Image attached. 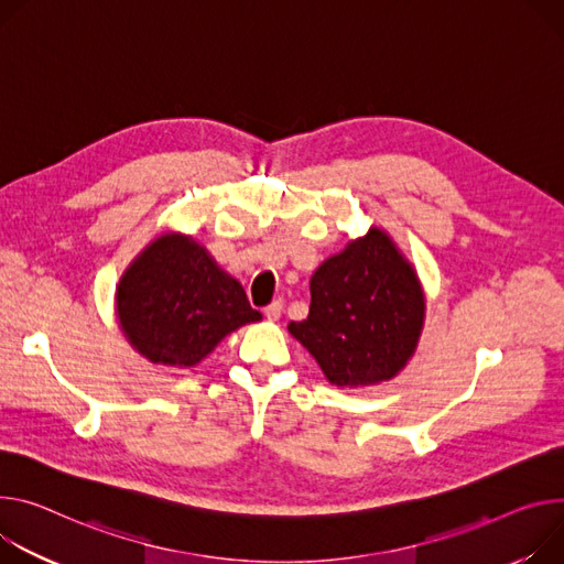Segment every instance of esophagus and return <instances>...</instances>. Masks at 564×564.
I'll return each instance as SVG.
<instances>
[{"instance_id":"34e87169","label":"esophagus","mask_w":564,"mask_h":564,"mask_svg":"<svg viewBox=\"0 0 564 564\" xmlns=\"http://www.w3.org/2000/svg\"><path fill=\"white\" fill-rule=\"evenodd\" d=\"M263 313H265V317L270 322H276L281 317V313H283V301H272L270 305H265Z\"/></svg>"}]
</instances>
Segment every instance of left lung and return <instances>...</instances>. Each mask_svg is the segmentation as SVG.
<instances>
[{
	"label": "left lung",
	"instance_id": "8db88e82",
	"mask_svg": "<svg viewBox=\"0 0 564 564\" xmlns=\"http://www.w3.org/2000/svg\"><path fill=\"white\" fill-rule=\"evenodd\" d=\"M425 301L412 265L371 229L311 279V313L288 330L337 387L391 380L412 357Z\"/></svg>",
	"mask_w": 564,
	"mask_h": 564
}]
</instances>
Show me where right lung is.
I'll use <instances>...</instances> for the list:
<instances>
[{
	"instance_id": "add662e5",
	"label": "right lung",
	"mask_w": 564,
	"mask_h": 564,
	"mask_svg": "<svg viewBox=\"0 0 564 564\" xmlns=\"http://www.w3.org/2000/svg\"><path fill=\"white\" fill-rule=\"evenodd\" d=\"M117 313L130 344L171 367L197 365L227 333L261 319L242 285L182 236L145 247L117 288Z\"/></svg>"
}]
</instances>
